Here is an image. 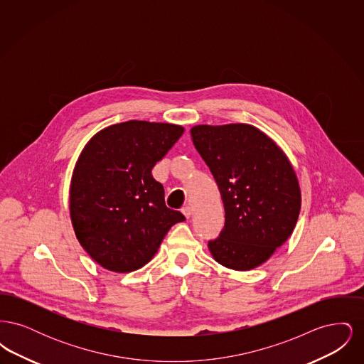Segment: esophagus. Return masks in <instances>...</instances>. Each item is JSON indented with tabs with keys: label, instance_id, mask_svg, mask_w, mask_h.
<instances>
[{
	"label": "esophagus",
	"instance_id": "1",
	"mask_svg": "<svg viewBox=\"0 0 364 364\" xmlns=\"http://www.w3.org/2000/svg\"><path fill=\"white\" fill-rule=\"evenodd\" d=\"M183 214L187 217V218H190L191 215H192V208L190 206H186V208H183Z\"/></svg>",
	"mask_w": 364,
	"mask_h": 364
}]
</instances>
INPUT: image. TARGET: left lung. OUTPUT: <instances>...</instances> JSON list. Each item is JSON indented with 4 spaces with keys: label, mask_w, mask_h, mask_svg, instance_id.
Masks as SVG:
<instances>
[{
    "label": "left lung",
    "mask_w": 364,
    "mask_h": 364,
    "mask_svg": "<svg viewBox=\"0 0 364 364\" xmlns=\"http://www.w3.org/2000/svg\"><path fill=\"white\" fill-rule=\"evenodd\" d=\"M191 136L225 208L224 229L208 242L213 258L233 270L258 267L288 240L299 218L301 193L289 159L248 124L195 125Z\"/></svg>",
    "instance_id": "left-lung-1"
}]
</instances>
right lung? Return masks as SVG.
<instances>
[{
	"mask_svg": "<svg viewBox=\"0 0 364 364\" xmlns=\"http://www.w3.org/2000/svg\"><path fill=\"white\" fill-rule=\"evenodd\" d=\"M184 128L131 120L95 134L79 156L70 190V220L87 254L105 269L129 273L156 255L186 217L165 205L151 174Z\"/></svg>",
	"mask_w": 364,
	"mask_h": 364,
	"instance_id": "right-lung-1",
	"label": "right lung"
}]
</instances>
